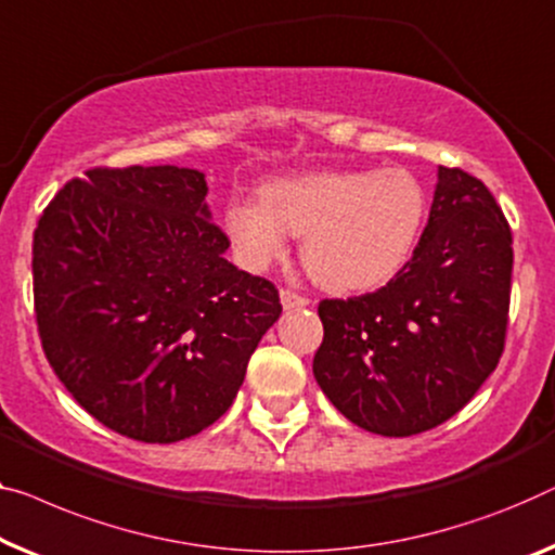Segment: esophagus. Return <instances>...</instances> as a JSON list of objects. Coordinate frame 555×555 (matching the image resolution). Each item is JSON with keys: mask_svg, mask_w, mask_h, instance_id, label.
<instances>
[{"mask_svg": "<svg viewBox=\"0 0 555 555\" xmlns=\"http://www.w3.org/2000/svg\"><path fill=\"white\" fill-rule=\"evenodd\" d=\"M279 299H281V306H284V309H304V306H309V299H306V296H301V294L292 292V288H281Z\"/></svg>", "mask_w": 555, "mask_h": 555, "instance_id": "1", "label": "esophagus"}]
</instances>
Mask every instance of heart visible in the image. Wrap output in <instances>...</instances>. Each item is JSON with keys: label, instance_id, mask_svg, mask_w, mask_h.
Wrapping results in <instances>:
<instances>
[{"label": "heart", "instance_id": "obj_1", "mask_svg": "<svg viewBox=\"0 0 555 555\" xmlns=\"http://www.w3.org/2000/svg\"><path fill=\"white\" fill-rule=\"evenodd\" d=\"M424 221L426 192L403 169L301 173L224 206V229L246 269L281 259L294 234L306 271L336 294L386 284L409 261Z\"/></svg>", "mask_w": 555, "mask_h": 555}]
</instances>
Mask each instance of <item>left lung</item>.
Masks as SVG:
<instances>
[{"mask_svg":"<svg viewBox=\"0 0 555 555\" xmlns=\"http://www.w3.org/2000/svg\"><path fill=\"white\" fill-rule=\"evenodd\" d=\"M508 221L481 179L438 167L428 224L386 286L324 299L313 376L351 424L413 436L459 413L499 366L511 301Z\"/></svg>","mask_w":555,"mask_h":555,"instance_id":"8db88e82","label":"left lung"}]
</instances>
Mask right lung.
I'll use <instances>...</instances> for the list:
<instances>
[{
	"label": "right lung",
	"mask_w": 555,
	"mask_h": 555,
	"mask_svg": "<svg viewBox=\"0 0 555 555\" xmlns=\"http://www.w3.org/2000/svg\"><path fill=\"white\" fill-rule=\"evenodd\" d=\"M206 179L184 167L89 169L39 217L31 246L49 366L106 428L189 438L234 403L281 313L271 281L224 259Z\"/></svg>",
	"instance_id": "right-lung-1"
}]
</instances>
